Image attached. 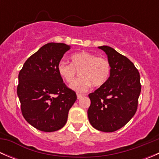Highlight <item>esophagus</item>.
Segmentation results:
<instances>
[{
  "label": "esophagus",
  "instance_id": "1",
  "mask_svg": "<svg viewBox=\"0 0 159 159\" xmlns=\"http://www.w3.org/2000/svg\"><path fill=\"white\" fill-rule=\"evenodd\" d=\"M83 97H84V95H82V94H77V98H78V99H81V98H82Z\"/></svg>",
  "mask_w": 159,
  "mask_h": 159
}]
</instances>
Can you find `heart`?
<instances>
[{
	"mask_svg": "<svg viewBox=\"0 0 159 159\" xmlns=\"http://www.w3.org/2000/svg\"><path fill=\"white\" fill-rule=\"evenodd\" d=\"M71 64L61 61L57 65L59 75L66 82L70 83L79 71L80 77L70 84V88L79 93H84L91 84L101 86L105 84L110 75L108 61L88 51H81L70 56Z\"/></svg>",
	"mask_w": 159,
	"mask_h": 159,
	"instance_id": "b5f03b06",
	"label": "heart"
}]
</instances>
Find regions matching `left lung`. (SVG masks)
<instances>
[{"label": "left lung", "mask_w": 159, "mask_h": 159, "mask_svg": "<svg viewBox=\"0 0 159 159\" xmlns=\"http://www.w3.org/2000/svg\"><path fill=\"white\" fill-rule=\"evenodd\" d=\"M108 56L110 76L106 82L89 94L90 124L104 132H112L125 125L137 111L141 92L140 75L125 56L108 46H101Z\"/></svg>", "instance_id": "obj_1"}]
</instances>
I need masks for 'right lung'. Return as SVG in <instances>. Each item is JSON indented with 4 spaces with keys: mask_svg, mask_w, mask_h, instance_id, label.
I'll use <instances>...</instances> for the list:
<instances>
[{
    "mask_svg": "<svg viewBox=\"0 0 159 159\" xmlns=\"http://www.w3.org/2000/svg\"><path fill=\"white\" fill-rule=\"evenodd\" d=\"M70 46L48 43L24 64L18 75L17 96L24 118L35 129L45 132L65 126L76 93L66 87L57 65Z\"/></svg>",
    "mask_w": 159,
    "mask_h": 159,
    "instance_id": "1",
    "label": "right lung"
}]
</instances>
